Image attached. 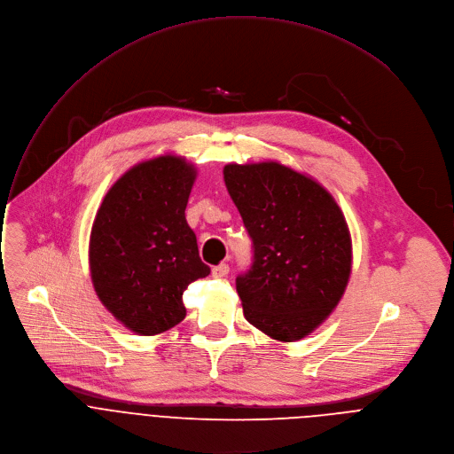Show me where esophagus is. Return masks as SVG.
<instances>
[{"label": "esophagus", "instance_id": "obj_1", "mask_svg": "<svg viewBox=\"0 0 454 454\" xmlns=\"http://www.w3.org/2000/svg\"><path fill=\"white\" fill-rule=\"evenodd\" d=\"M229 274V265L227 263H222V265H216L213 269V278H225Z\"/></svg>", "mask_w": 454, "mask_h": 454}]
</instances>
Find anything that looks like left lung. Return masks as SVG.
<instances>
[{
  "label": "left lung",
  "mask_w": 454,
  "mask_h": 454,
  "mask_svg": "<svg viewBox=\"0 0 454 454\" xmlns=\"http://www.w3.org/2000/svg\"><path fill=\"white\" fill-rule=\"evenodd\" d=\"M227 191L253 238L254 263L236 279L245 319L294 342L339 305L351 274V236L335 198L276 160L227 164Z\"/></svg>",
  "instance_id": "8db88e82"
}]
</instances>
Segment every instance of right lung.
<instances>
[{
    "label": "right lung",
    "mask_w": 454,
    "mask_h": 454,
    "mask_svg": "<svg viewBox=\"0 0 454 454\" xmlns=\"http://www.w3.org/2000/svg\"><path fill=\"white\" fill-rule=\"evenodd\" d=\"M194 164L164 153L129 168L97 209L88 245L93 290L137 335H157L185 317L184 290L209 276L185 222Z\"/></svg>",
    "instance_id": "right-lung-1"
}]
</instances>
